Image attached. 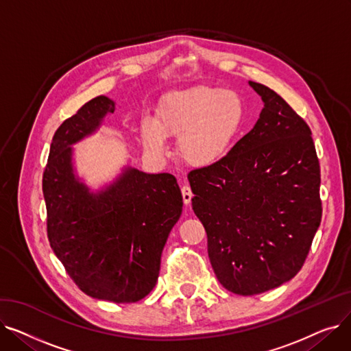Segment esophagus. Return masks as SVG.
<instances>
[{"instance_id":"34e87169","label":"esophagus","mask_w":351,"mask_h":351,"mask_svg":"<svg viewBox=\"0 0 351 351\" xmlns=\"http://www.w3.org/2000/svg\"><path fill=\"white\" fill-rule=\"evenodd\" d=\"M192 191H191V186L189 185H183L182 186V197H183V202H185V205H189L191 204V199H192Z\"/></svg>"}]
</instances>
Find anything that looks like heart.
I'll list each match as a JSON object with an SVG mask.
<instances>
[{
  "instance_id": "1",
  "label": "heart",
  "mask_w": 351,
  "mask_h": 351,
  "mask_svg": "<svg viewBox=\"0 0 351 351\" xmlns=\"http://www.w3.org/2000/svg\"><path fill=\"white\" fill-rule=\"evenodd\" d=\"M243 117L245 104L232 89L196 86L179 90L159 108L156 121H143V146L160 158L168 152L166 134L176 135L183 159L193 166H208L228 152Z\"/></svg>"
}]
</instances>
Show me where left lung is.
Here are the masks:
<instances>
[{"instance_id":"8db88e82","label":"left lung","mask_w":351,"mask_h":351,"mask_svg":"<svg viewBox=\"0 0 351 351\" xmlns=\"http://www.w3.org/2000/svg\"><path fill=\"white\" fill-rule=\"evenodd\" d=\"M249 85L263 101L252 131L226 156L188 175L213 271L241 296L294 278L322 220L320 166L310 128L273 89Z\"/></svg>"}]
</instances>
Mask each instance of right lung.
I'll return each instance as SVG.
<instances>
[{"label":"right lung","mask_w":351,"mask_h":351,"mask_svg":"<svg viewBox=\"0 0 351 351\" xmlns=\"http://www.w3.org/2000/svg\"><path fill=\"white\" fill-rule=\"evenodd\" d=\"M114 110L115 101L97 97L55 132L43 178L47 232L55 256L88 296L135 303L156 285L183 200L171 173L123 165L99 188L78 173L73 145L95 135Z\"/></svg>","instance_id":"right-lung-1"}]
</instances>
